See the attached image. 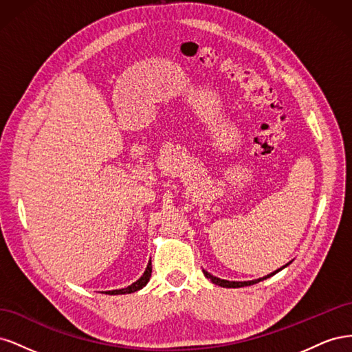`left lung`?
I'll return each instance as SVG.
<instances>
[{"label": "left lung", "instance_id": "1", "mask_svg": "<svg viewBox=\"0 0 352 352\" xmlns=\"http://www.w3.org/2000/svg\"><path fill=\"white\" fill-rule=\"evenodd\" d=\"M289 264H291V263L285 264L283 267L278 269V270L273 272V273H270V274H267V276H264V278H260V279H257V280H247V282H233V280H225V279L216 278V276L210 274V273H208V272H206V270H202V272H204V276H206L207 279H210L212 283H216V285H219V286H221V287H242V286H251V285H254V283H258V282H261V280H264V279H269L270 276H273V274H276V273H279L280 270H283L285 267H287V265H289Z\"/></svg>", "mask_w": 352, "mask_h": 352}]
</instances>
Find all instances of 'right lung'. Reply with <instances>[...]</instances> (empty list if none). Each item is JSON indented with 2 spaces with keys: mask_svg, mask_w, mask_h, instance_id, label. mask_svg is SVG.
I'll return each instance as SVG.
<instances>
[{
  "mask_svg": "<svg viewBox=\"0 0 352 352\" xmlns=\"http://www.w3.org/2000/svg\"><path fill=\"white\" fill-rule=\"evenodd\" d=\"M151 272H153V265H151V260L148 261V265L146 269L144 272V274L141 276L140 279H138L136 282H133L132 285H129L127 287H123V289H114V291H105L104 294L107 295H123V294H132V292H136L142 289V287L148 283V280H150L151 278Z\"/></svg>",
  "mask_w": 352,
  "mask_h": 352,
  "instance_id": "1",
  "label": "right lung"
}]
</instances>
